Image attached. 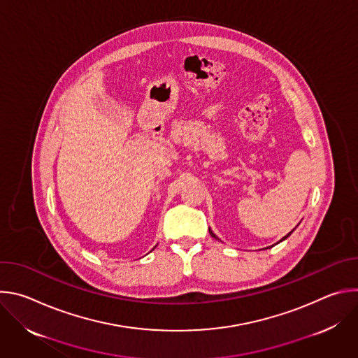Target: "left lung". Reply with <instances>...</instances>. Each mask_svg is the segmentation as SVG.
Instances as JSON below:
<instances>
[{
    "label": "left lung",
    "instance_id": "1",
    "mask_svg": "<svg viewBox=\"0 0 358 358\" xmlns=\"http://www.w3.org/2000/svg\"><path fill=\"white\" fill-rule=\"evenodd\" d=\"M292 232H293V231H292ZM292 232H289V234H287V235H286V236H285V238H282V239H280V241H279V242H282V241H285V239H286V238H287V236H289V235H290V234H292ZM210 234H211V235H213V236H214V238H217V236H215V235H214V234H213V232H211V231H210ZM271 248H272V246H271ZM266 249H269V248H266Z\"/></svg>",
    "mask_w": 358,
    "mask_h": 358
}]
</instances>
